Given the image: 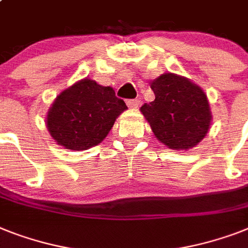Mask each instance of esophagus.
Listing matches in <instances>:
<instances>
[{
    "instance_id": "obj_1",
    "label": "esophagus",
    "mask_w": 248,
    "mask_h": 248,
    "mask_svg": "<svg viewBox=\"0 0 248 248\" xmlns=\"http://www.w3.org/2000/svg\"><path fill=\"white\" fill-rule=\"evenodd\" d=\"M127 106L130 107V108H138L139 106H140V100H138V99H130V100H127Z\"/></svg>"
}]
</instances>
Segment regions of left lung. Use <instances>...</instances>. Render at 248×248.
Segmentation results:
<instances>
[{
	"instance_id": "obj_1",
	"label": "left lung",
	"mask_w": 248,
	"mask_h": 248,
	"mask_svg": "<svg viewBox=\"0 0 248 248\" xmlns=\"http://www.w3.org/2000/svg\"><path fill=\"white\" fill-rule=\"evenodd\" d=\"M155 99L140 108L159 141L173 150L195 148L210 130L208 96L185 76L166 72L152 82Z\"/></svg>"
}]
</instances>
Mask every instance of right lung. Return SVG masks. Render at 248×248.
<instances>
[{
    "label": "right lung",
    "instance_id": "add662e5",
    "mask_svg": "<svg viewBox=\"0 0 248 248\" xmlns=\"http://www.w3.org/2000/svg\"><path fill=\"white\" fill-rule=\"evenodd\" d=\"M126 109L113 88L86 78L56 96L48 109L46 124L58 145L81 152L103 141Z\"/></svg>",
    "mask_w": 248,
    "mask_h": 248
}]
</instances>
